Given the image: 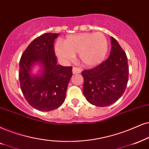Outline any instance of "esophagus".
I'll list each match as a JSON object with an SVG mask.
<instances>
[{"label": "esophagus", "mask_w": 149, "mask_h": 149, "mask_svg": "<svg viewBox=\"0 0 149 149\" xmlns=\"http://www.w3.org/2000/svg\"><path fill=\"white\" fill-rule=\"evenodd\" d=\"M73 73H74V74H76V73H80L82 70H81V69L78 68V67H73Z\"/></svg>", "instance_id": "obj_1"}]
</instances>
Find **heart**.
Returning a JSON list of instances; mask_svg holds the SVG:
<instances>
[{"label": "heart", "mask_w": 149, "mask_h": 149, "mask_svg": "<svg viewBox=\"0 0 149 149\" xmlns=\"http://www.w3.org/2000/svg\"><path fill=\"white\" fill-rule=\"evenodd\" d=\"M56 52L62 60L71 61L79 54L81 63L86 67H93L104 60L108 52V40L101 32L82 33L69 36L65 42L56 44Z\"/></svg>", "instance_id": "obj_1"}]
</instances>
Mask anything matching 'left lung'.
<instances>
[{
  "label": "left lung",
  "mask_w": 149,
  "mask_h": 149,
  "mask_svg": "<svg viewBox=\"0 0 149 149\" xmlns=\"http://www.w3.org/2000/svg\"><path fill=\"white\" fill-rule=\"evenodd\" d=\"M111 43L110 55L106 61L82 72L84 96L97 107H107L116 102L123 95L129 80L126 53L112 36Z\"/></svg>",
  "instance_id": "1"
}]
</instances>
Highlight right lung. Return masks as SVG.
<instances>
[{"label":"right lung","instance_id":"add662e5","mask_svg":"<svg viewBox=\"0 0 149 149\" xmlns=\"http://www.w3.org/2000/svg\"><path fill=\"white\" fill-rule=\"evenodd\" d=\"M59 33H45L34 39L22 53L19 63L20 88L27 102L41 111H50L65 102L72 67L57 64L54 43ZM42 65L41 74H31L36 63Z\"/></svg>","mask_w":149,"mask_h":149}]
</instances>
